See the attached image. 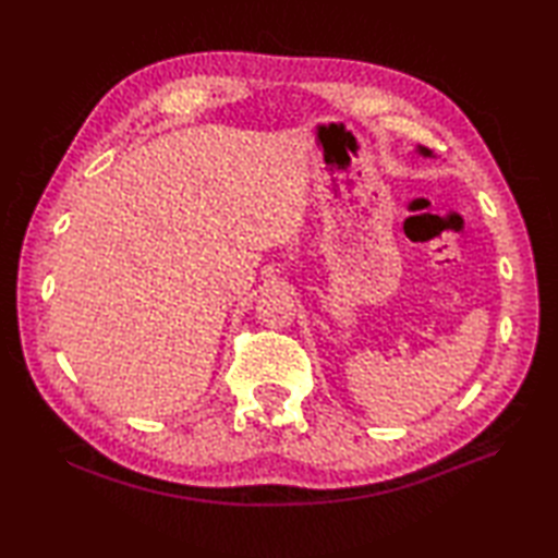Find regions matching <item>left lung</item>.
<instances>
[{
  "mask_svg": "<svg viewBox=\"0 0 558 558\" xmlns=\"http://www.w3.org/2000/svg\"><path fill=\"white\" fill-rule=\"evenodd\" d=\"M417 155H422V157H435L428 148H424V145H417Z\"/></svg>",
  "mask_w": 558,
  "mask_h": 558,
  "instance_id": "obj_1",
  "label": "left lung"
}]
</instances>
